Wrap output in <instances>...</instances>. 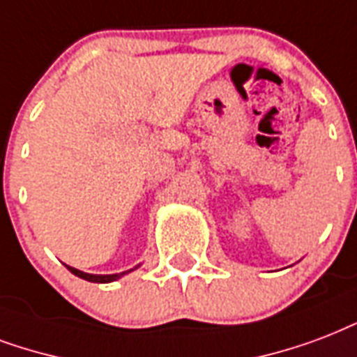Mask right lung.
I'll return each instance as SVG.
<instances>
[{
  "label": "right lung",
  "instance_id": "obj_1",
  "mask_svg": "<svg viewBox=\"0 0 357 357\" xmlns=\"http://www.w3.org/2000/svg\"><path fill=\"white\" fill-rule=\"evenodd\" d=\"M136 268H140V264H138V266H135V268H132V269L121 271V273H112V275H93V273H86V271H80V269L70 268V266H67V269H69L73 275L80 277V279H84V281H89V282H112V281H118V279H121V277L127 275V273H130V271H135Z\"/></svg>",
  "mask_w": 357,
  "mask_h": 357
}]
</instances>
